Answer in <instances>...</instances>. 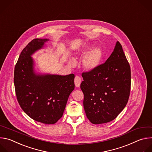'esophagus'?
<instances>
[{
	"label": "esophagus",
	"instance_id": "esophagus-1",
	"mask_svg": "<svg viewBox=\"0 0 152 152\" xmlns=\"http://www.w3.org/2000/svg\"><path fill=\"white\" fill-rule=\"evenodd\" d=\"M74 83L76 87H80V84L81 83V78L79 76H76L74 79Z\"/></svg>",
	"mask_w": 152,
	"mask_h": 152
}]
</instances>
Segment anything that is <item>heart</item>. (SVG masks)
<instances>
[{"label": "heart", "instance_id": "1", "mask_svg": "<svg viewBox=\"0 0 152 152\" xmlns=\"http://www.w3.org/2000/svg\"><path fill=\"white\" fill-rule=\"evenodd\" d=\"M89 48H86L83 50L80 54L84 56L88 51ZM102 56V49L98 47L95 48L92 51H90L87 54L83 60V66L84 68L87 71H92L95 69L100 64L101 58ZM69 65L71 66H74L75 65V61L73 58H71L68 62Z\"/></svg>", "mask_w": 152, "mask_h": 152}]
</instances>
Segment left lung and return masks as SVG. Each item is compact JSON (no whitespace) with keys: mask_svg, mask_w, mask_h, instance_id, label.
I'll use <instances>...</instances> for the list:
<instances>
[{"mask_svg":"<svg viewBox=\"0 0 152 152\" xmlns=\"http://www.w3.org/2000/svg\"><path fill=\"white\" fill-rule=\"evenodd\" d=\"M82 77L83 106L90 122L98 125L115 118L126 107L131 90V68L122 45L117 41L106 62Z\"/></svg>","mask_w":152,"mask_h":152,"instance_id":"1","label":"left lung"}]
</instances>
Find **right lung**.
<instances>
[{"mask_svg":"<svg viewBox=\"0 0 152 152\" xmlns=\"http://www.w3.org/2000/svg\"><path fill=\"white\" fill-rule=\"evenodd\" d=\"M48 40L34 39L22 50L15 66L14 83L18 102L25 113L38 122L51 125L63 115L75 87V75L35 73L31 55Z\"/></svg>","mask_w":152,"mask_h":152,"instance_id":"add662e5","label":"right lung"}]
</instances>
